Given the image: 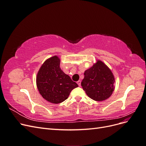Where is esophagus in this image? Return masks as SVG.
Segmentation results:
<instances>
[{
	"label": "esophagus",
	"instance_id": "esophagus-1",
	"mask_svg": "<svg viewBox=\"0 0 146 146\" xmlns=\"http://www.w3.org/2000/svg\"><path fill=\"white\" fill-rule=\"evenodd\" d=\"M77 83L78 84V85L79 86H81V81H80V80L77 81Z\"/></svg>",
	"mask_w": 146,
	"mask_h": 146
}]
</instances>
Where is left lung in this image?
Listing matches in <instances>:
<instances>
[{"label":"left lung","mask_w":146,"mask_h":146,"mask_svg":"<svg viewBox=\"0 0 146 146\" xmlns=\"http://www.w3.org/2000/svg\"><path fill=\"white\" fill-rule=\"evenodd\" d=\"M81 85L90 98L102 101L110 98L114 91V77L110 69L101 61L84 73Z\"/></svg>","instance_id":"left-lung-1"}]
</instances>
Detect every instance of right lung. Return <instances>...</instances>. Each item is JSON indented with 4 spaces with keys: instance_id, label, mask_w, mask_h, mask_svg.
Masks as SVG:
<instances>
[{
    "instance_id": "1",
    "label": "right lung",
    "mask_w": 146,
    "mask_h": 146,
    "mask_svg": "<svg viewBox=\"0 0 146 146\" xmlns=\"http://www.w3.org/2000/svg\"><path fill=\"white\" fill-rule=\"evenodd\" d=\"M60 60L54 56L47 60L39 70L36 85L39 93L48 102L60 104L67 99L78 85L61 70Z\"/></svg>"
}]
</instances>
